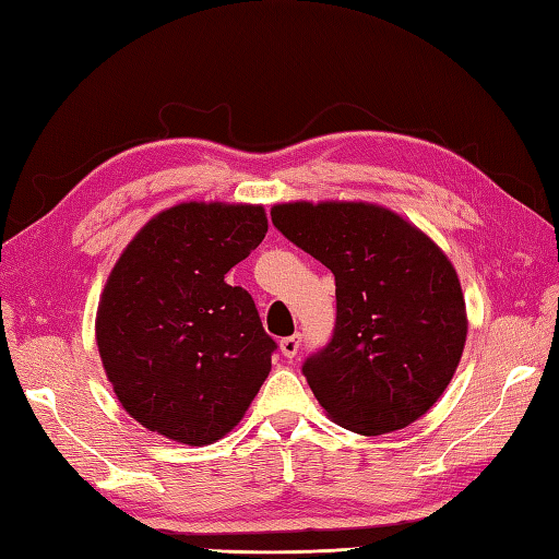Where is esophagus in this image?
Wrapping results in <instances>:
<instances>
[{
	"instance_id": "1",
	"label": "esophagus",
	"mask_w": 559,
	"mask_h": 559,
	"mask_svg": "<svg viewBox=\"0 0 559 559\" xmlns=\"http://www.w3.org/2000/svg\"><path fill=\"white\" fill-rule=\"evenodd\" d=\"M281 353H283V358H295V355H298V350H300V346H302V336L300 334H293V336H286V338H281Z\"/></svg>"
}]
</instances>
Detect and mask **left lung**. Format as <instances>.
Returning a JSON list of instances; mask_svg holds the SVG:
<instances>
[{"label": "left lung", "mask_w": 559, "mask_h": 559, "mask_svg": "<svg viewBox=\"0 0 559 559\" xmlns=\"http://www.w3.org/2000/svg\"><path fill=\"white\" fill-rule=\"evenodd\" d=\"M271 221L336 278L334 336L302 365L329 418L360 435L418 420L454 377L468 331L447 254L365 201H293Z\"/></svg>", "instance_id": "left-lung-1"}]
</instances>
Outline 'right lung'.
<instances>
[{"label":"right lung","instance_id":"right-lung-1","mask_svg":"<svg viewBox=\"0 0 559 559\" xmlns=\"http://www.w3.org/2000/svg\"><path fill=\"white\" fill-rule=\"evenodd\" d=\"M266 230L264 206L189 201L153 216L117 259L96 341L122 408L146 430L204 447L254 401L276 341L225 273Z\"/></svg>","mask_w":559,"mask_h":559}]
</instances>
